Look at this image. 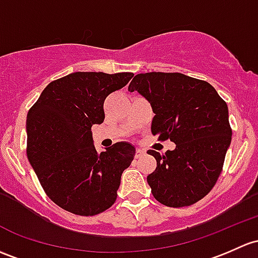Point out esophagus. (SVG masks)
<instances>
[{
  "mask_svg": "<svg viewBox=\"0 0 258 258\" xmlns=\"http://www.w3.org/2000/svg\"><path fill=\"white\" fill-rule=\"evenodd\" d=\"M146 154V151L141 150V148H138V150H136V153H135V158H142L143 156Z\"/></svg>",
  "mask_w": 258,
  "mask_h": 258,
  "instance_id": "obj_1",
  "label": "esophagus"
}]
</instances>
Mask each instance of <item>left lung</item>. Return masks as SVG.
Here are the masks:
<instances>
[{"label": "left lung", "instance_id": "obj_1", "mask_svg": "<svg viewBox=\"0 0 258 258\" xmlns=\"http://www.w3.org/2000/svg\"><path fill=\"white\" fill-rule=\"evenodd\" d=\"M135 90L156 113L152 135L175 143L165 154L147 152L157 161L147 177L152 194L165 207L195 204L215 185L231 143L226 102L207 81L180 73L137 74L128 86Z\"/></svg>", "mask_w": 258, "mask_h": 258}]
</instances>
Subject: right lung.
<instances>
[{"instance_id":"right-lung-1","label":"right lung","mask_w":258,"mask_h":258,"mask_svg":"<svg viewBox=\"0 0 258 258\" xmlns=\"http://www.w3.org/2000/svg\"><path fill=\"white\" fill-rule=\"evenodd\" d=\"M132 73L77 72L51 81L27 115V157L51 202L75 215L112 207L134 146L94 147L91 127L104 122V102L127 85Z\"/></svg>"}]
</instances>
